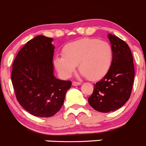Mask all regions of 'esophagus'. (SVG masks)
Listing matches in <instances>:
<instances>
[{"mask_svg":"<svg viewBox=\"0 0 146 146\" xmlns=\"http://www.w3.org/2000/svg\"><path fill=\"white\" fill-rule=\"evenodd\" d=\"M80 82H77V81H73L72 82V85H73V86H78V85H80Z\"/></svg>","mask_w":146,"mask_h":146,"instance_id":"esophagus-1","label":"esophagus"}]
</instances>
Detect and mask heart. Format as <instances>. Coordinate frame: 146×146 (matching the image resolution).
<instances>
[{
	"label": "heart",
	"mask_w": 146,
	"mask_h": 146,
	"mask_svg": "<svg viewBox=\"0 0 146 146\" xmlns=\"http://www.w3.org/2000/svg\"><path fill=\"white\" fill-rule=\"evenodd\" d=\"M113 49L106 41L95 38H83L66 44L63 55H57L54 65L66 78L73 73L76 67L86 78L96 80L107 74L113 61Z\"/></svg>",
	"instance_id": "obj_1"
}]
</instances>
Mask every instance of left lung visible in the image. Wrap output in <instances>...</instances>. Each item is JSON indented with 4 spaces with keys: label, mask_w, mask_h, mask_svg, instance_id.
Here are the masks:
<instances>
[{
    "label": "left lung",
    "mask_w": 146,
    "mask_h": 146,
    "mask_svg": "<svg viewBox=\"0 0 146 146\" xmlns=\"http://www.w3.org/2000/svg\"><path fill=\"white\" fill-rule=\"evenodd\" d=\"M113 49V61L102 80L94 84L88 98L91 107L100 112H110L121 107L131 94L135 70L133 56L129 46L118 36L109 34Z\"/></svg>",
    "instance_id": "1"
}]
</instances>
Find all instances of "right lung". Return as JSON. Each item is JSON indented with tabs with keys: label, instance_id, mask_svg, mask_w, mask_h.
<instances>
[{
	"label": "right lung",
	"instance_id": "add662e5",
	"mask_svg": "<svg viewBox=\"0 0 146 146\" xmlns=\"http://www.w3.org/2000/svg\"><path fill=\"white\" fill-rule=\"evenodd\" d=\"M52 38L39 35L29 40L16 56L11 80L17 100L31 114L50 117L64 104L71 81L54 76Z\"/></svg>",
	"mask_w": 146,
	"mask_h": 146
}]
</instances>
